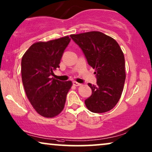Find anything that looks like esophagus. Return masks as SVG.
I'll list each match as a JSON object with an SVG mask.
<instances>
[{
    "label": "esophagus",
    "mask_w": 152,
    "mask_h": 152,
    "mask_svg": "<svg viewBox=\"0 0 152 152\" xmlns=\"http://www.w3.org/2000/svg\"><path fill=\"white\" fill-rule=\"evenodd\" d=\"M72 83H73V85H74V86H80V85H81L80 83H79L76 82V81H73Z\"/></svg>",
    "instance_id": "1"
}]
</instances>
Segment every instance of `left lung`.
<instances>
[{"label": "left lung", "instance_id": "obj_1", "mask_svg": "<svg viewBox=\"0 0 152 152\" xmlns=\"http://www.w3.org/2000/svg\"><path fill=\"white\" fill-rule=\"evenodd\" d=\"M70 37L96 71V85L88 83L92 93L85 101L86 106L92 113L108 112L120 100L126 78L124 56L120 46L113 38L98 31L71 35Z\"/></svg>", "mask_w": 152, "mask_h": 152}]
</instances>
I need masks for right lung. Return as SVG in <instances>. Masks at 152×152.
<instances>
[{
	"label": "right lung",
	"instance_id": "obj_1",
	"mask_svg": "<svg viewBox=\"0 0 152 152\" xmlns=\"http://www.w3.org/2000/svg\"><path fill=\"white\" fill-rule=\"evenodd\" d=\"M68 36L33 44L21 60L22 82L30 104L42 116L54 117L63 110L66 94L72 86L70 80L51 78L59 68L64 50L69 44Z\"/></svg>",
	"mask_w": 152,
	"mask_h": 152
}]
</instances>
